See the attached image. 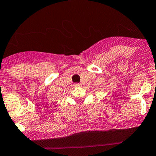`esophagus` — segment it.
I'll list each match as a JSON object with an SVG mask.
<instances>
[{"label":"esophagus","mask_w":156,"mask_h":156,"mask_svg":"<svg viewBox=\"0 0 156 156\" xmlns=\"http://www.w3.org/2000/svg\"><path fill=\"white\" fill-rule=\"evenodd\" d=\"M75 86H77V87H79V86H80V84H79V83H76V84H75Z\"/></svg>","instance_id":"1"}]
</instances>
